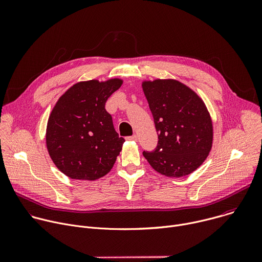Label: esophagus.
<instances>
[{
  "instance_id": "1",
  "label": "esophagus",
  "mask_w": 262,
  "mask_h": 262,
  "mask_svg": "<svg viewBox=\"0 0 262 262\" xmlns=\"http://www.w3.org/2000/svg\"><path fill=\"white\" fill-rule=\"evenodd\" d=\"M128 141H137L138 140V137L136 136V135H134V136H132V137H127L126 138Z\"/></svg>"
}]
</instances>
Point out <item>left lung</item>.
Returning a JSON list of instances; mask_svg holds the SVG:
<instances>
[{
    "mask_svg": "<svg viewBox=\"0 0 262 262\" xmlns=\"http://www.w3.org/2000/svg\"><path fill=\"white\" fill-rule=\"evenodd\" d=\"M142 89L159 135L156 150L143 151L144 158L168 177L193 173L212 147L213 126L204 101L190 87L173 79L143 81Z\"/></svg>",
    "mask_w": 262,
    "mask_h": 262,
    "instance_id": "8db88e82",
    "label": "left lung"
}]
</instances>
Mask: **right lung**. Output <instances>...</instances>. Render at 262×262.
I'll return each mask as SVG.
<instances>
[{"mask_svg": "<svg viewBox=\"0 0 262 262\" xmlns=\"http://www.w3.org/2000/svg\"><path fill=\"white\" fill-rule=\"evenodd\" d=\"M122 83L117 78L79 82L53 107L47 125V148L56 167L67 177L96 180L113 168L125 140L116 133L104 105Z\"/></svg>", "mask_w": 262, "mask_h": 262, "instance_id": "1", "label": "right lung"}]
</instances>
